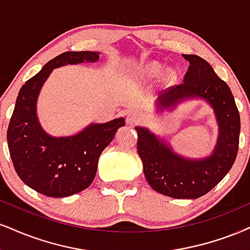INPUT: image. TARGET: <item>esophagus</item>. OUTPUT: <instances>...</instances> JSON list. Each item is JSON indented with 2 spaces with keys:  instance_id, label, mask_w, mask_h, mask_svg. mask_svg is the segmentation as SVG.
I'll use <instances>...</instances> for the list:
<instances>
[{
  "instance_id": "obj_1",
  "label": "esophagus",
  "mask_w": 250,
  "mask_h": 250,
  "mask_svg": "<svg viewBox=\"0 0 250 250\" xmlns=\"http://www.w3.org/2000/svg\"><path fill=\"white\" fill-rule=\"evenodd\" d=\"M143 118H144L143 112L138 109H133L128 111L127 117H126V122H127L128 125H134V124H138V123H140L141 120H143Z\"/></svg>"
}]
</instances>
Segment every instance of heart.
Wrapping results in <instances>:
<instances>
[{
    "mask_svg": "<svg viewBox=\"0 0 250 250\" xmlns=\"http://www.w3.org/2000/svg\"><path fill=\"white\" fill-rule=\"evenodd\" d=\"M160 70H161V67L159 64H150L148 68H147V73H148V75H155Z\"/></svg>",
    "mask_w": 250,
    "mask_h": 250,
    "instance_id": "b5f03b06",
    "label": "heart"
}]
</instances>
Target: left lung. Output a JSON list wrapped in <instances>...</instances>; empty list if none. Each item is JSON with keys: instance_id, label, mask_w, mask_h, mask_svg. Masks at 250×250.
Wrapping results in <instances>:
<instances>
[{"instance_id": "1", "label": "left lung", "mask_w": 250, "mask_h": 250, "mask_svg": "<svg viewBox=\"0 0 250 250\" xmlns=\"http://www.w3.org/2000/svg\"><path fill=\"white\" fill-rule=\"evenodd\" d=\"M189 68L183 83L169 88L156 100V112L172 111L178 104L202 100L212 107L218 139L210 155L187 158L175 152L167 139L144 126H135L138 153L144 174L154 190L177 199H196L213 189L230 170L239 149L240 115L233 94L211 64L195 54H183Z\"/></svg>"}]
</instances>
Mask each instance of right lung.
I'll return each instance as SVG.
<instances>
[{
	"label": "right lung",
	"mask_w": 250,
	"mask_h": 250,
	"mask_svg": "<svg viewBox=\"0 0 250 250\" xmlns=\"http://www.w3.org/2000/svg\"><path fill=\"white\" fill-rule=\"evenodd\" d=\"M100 52H64L48 61L21 88L7 132L17 175L27 187L48 197H68L87 189L96 176L102 152L125 125L123 117L90 123L73 135L54 137L40 125L37 102L53 69L67 64L97 62Z\"/></svg>",
	"instance_id": "add662e5"
}]
</instances>
